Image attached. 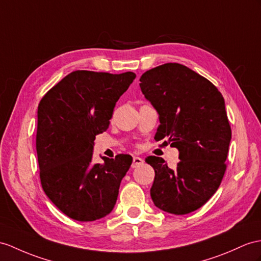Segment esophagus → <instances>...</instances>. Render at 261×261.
<instances>
[{
    "label": "esophagus",
    "mask_w": 261,
    "mask_h": 261,
    "mask_svg": "<svg viewBox=\"0 0 261 261\" xmlns=\"http://www.w3.org/2000/svg\"><path fill=\"white\" fill-rule=\"evenodd\" d=\"M144 164V161L142 160L141 157H134L133 158V164H132V167L133 168H136V167H138V166H141V165H143Z\"/></svg>",
    "instance_id": "1"
}]
</instances>
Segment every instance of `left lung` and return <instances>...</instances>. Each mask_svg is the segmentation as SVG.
<instances>
[{"label": "left lung", "instance_id": "left-lung-1", "mask_svg": "<svg viewBox=\"0 0 261 261\" xmlns=\"http://www.w3.org/2000/svg\"><path fill=\"white\" fill-rule=\"evenodd\" d=\"M139 81L160 115L155 139H166L180 160L171 169L161 157L146 158L155 170L151 199L163 212L189 214L206 204L225 174L231 129L224 97L213 83L177 63L151 68Z\"/></svg>", "mask_w": 261, "mask_h": 261}]
</instances>
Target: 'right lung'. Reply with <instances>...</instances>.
<instances>
[{
	"label": "right lung",
	"instance_id": "add662e5",
	"mask_svg": "<svg viewBox=\"0 0 261 261\" xmlns=\"http://www.w3.org/2000/svg\"><path fill=\"white\" fill-rule=\"evenodd\" d=\"M123 74L75 71L50 88L37 109L36 152L49 200L79 221L109 215L133 158L120 154L92 162L95 136L110 126L114 107L135 80Z\"/></svg>",
	"mask_w": 261,
	"mask_h": 261
}]
</instances>
